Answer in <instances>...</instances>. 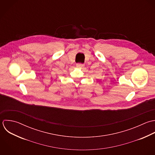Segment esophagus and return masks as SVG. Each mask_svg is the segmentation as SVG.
Wrapping results in <instances>:
<instances>
[{
  "label": "esophagus",
  "instance_id": "1",
  "mask_svg": "<svg viewBox=\"0 0 155 155\" xmlns=\"http://www.w3.org/2000/svg\"><path fill=\"white\" fill-rule=\"evenodd\" d=\"M84 66V64H80V63H79V64H76V67H78V68H82V67H83Z\"/></svg>",
  "mask_w": 155,
  "mask_h": 155
}]
</instances>
